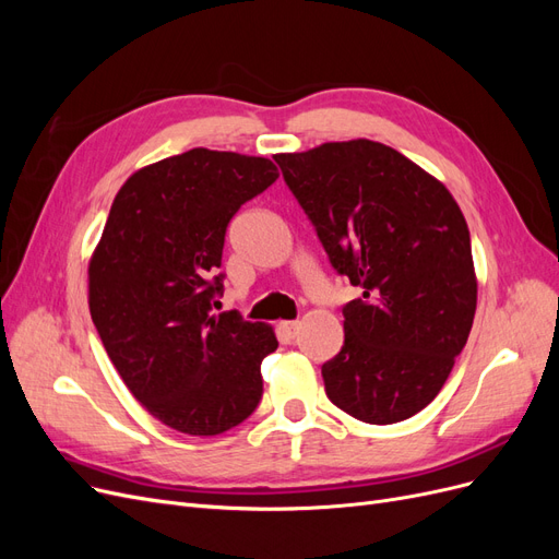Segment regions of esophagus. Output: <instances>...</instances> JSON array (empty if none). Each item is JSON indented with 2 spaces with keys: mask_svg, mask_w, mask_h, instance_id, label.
Wrapping results in <instances>:
<instances>
[{
  "mask_svg": "<svg viewBox=\"0 0 559 559\" xmlns=\"http://www.w3.org/2000/svg\"><path fill=\"white\" fill-rule=\"evenodd\" d=\"M300 329V321H280V331L286 335V337H296Z\"/></svg>",
  "mask_w": 559,
  "mask_h": 559,
  "instance_id": "obj_1",
  "label": "esophagus"
}]
</instances>
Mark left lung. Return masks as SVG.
Masks as SVG:
<instances>
[{"mask_svg":"<svg viewBox=\"0 0 559 559\" xmlns=\"http://www.w3.org/2000/svg\"><path fill=\"white\" fill-rule=\"evenodd\" d=\"M275 160L331 265L361 289L343 308V349L321 366L326 396L368 425L413 417L443 389L476 314L460 205L380 142H326Z\"/></svg>","mask_w":559,"mask_h":559,"instance_id":"left-lung-1","label":"left lung"}]
</instances>
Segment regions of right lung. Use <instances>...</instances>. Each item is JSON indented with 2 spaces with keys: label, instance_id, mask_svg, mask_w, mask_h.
Masks as SVG:
<instances>
[{
  "label": "right lung",
  "instance_id": "add662e5",
  "mask_svg": "<svg viewBox=\"0 0 559 559\" xmlns=\"http://www.w3.org/2000/svg\"><path fill=\"white\" fill-rule=\"evenodd\" d=\"M280 177L273 160L191 148L130 175L88 263L93 324L118 376L165 427L216 436L261 401L273 326L212 314L233 214Z\"/></svg>",
  "mask_w": 559,
  "mask_h": 559
}]
</instances>
